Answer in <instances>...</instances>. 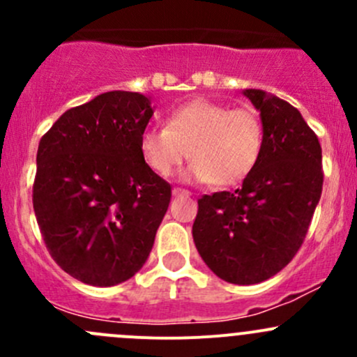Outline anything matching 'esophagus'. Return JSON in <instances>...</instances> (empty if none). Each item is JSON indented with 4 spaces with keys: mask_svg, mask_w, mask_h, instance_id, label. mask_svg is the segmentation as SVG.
Masks as SVG:
<instances>
[{
    "mask_svg": "<svg viewBox=\"0 0 357 357\" xmlns=\"http://www.w3.org/2000/svg\"><path fill=\"white\" fill-rule=\"evenodd\" d=\"M172 195H174V197H190V195H192V193H190L188 190L174 188V190H172Z\"/></svg>",
    "mask_w": 357,
    "mask_h": 357,
    "instance_id": "34e87169",
    "label": "esophagus"
}]
</instances>
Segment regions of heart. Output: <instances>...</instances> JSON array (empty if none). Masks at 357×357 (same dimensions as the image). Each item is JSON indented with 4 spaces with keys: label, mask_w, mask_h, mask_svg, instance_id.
<instances>
[{
    "label": "heart",
    "mask_w": 357,
    "mask_h": 357,
    "mask_svg": "<svg viewBox=\"0 0 357 357\" xmlns=\"http://www.w3.org/2000/svg\"><path fill=\"white\" fill-rule=\"evenodd\" d=\"M264 145L262 121L252 109H231L199 98L171 112L165 128H146L139 136L143 160L169 178L193 158L183 178L215 186L242 183L257 165Z\"/></svg>",
    "instance_id": "obj_1"
}]
</instances>
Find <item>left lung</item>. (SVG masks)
<instances>
[{
	"label": "left lung",
	"mask_w": 357,
	"mask_h": 357,
	"mask_svg": "<svg viewBox=\"0 0 357 357\" xmlns=\"http://www.w3.org/2000/svg\"><path fill=\"white\" fill-rule=\"evenodd\" d=\"M261 112L264 145L242 188L204 195L193 242L215 276L254 285L282 271L305 238L323 190L321 146L289 102L243 89Z\"/></svg>",
	"instance_id": "8db88e82"
}]
</instances>
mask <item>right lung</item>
<instances>
[{
    "instance_id": "add662e5",
    "label": "right lung",
    "mask_w": 357,
    "mask_h": 357,
    "mask_svg": "<svg viewBox=\"0 0 357 357\" xmlns=\"http://www.w3.org/2000/svg\"><path fill=\"white\" fill-rule=\"evenodd\" d=\"M149 96L107 91L59 117L41 138L36 219L56 264L79 282L112 287L149 259L171 185L143 160Z\"/></svg>"
}]
</instances>
